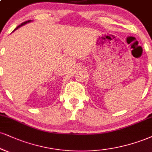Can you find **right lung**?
I'll return each instance as SVG.
<instances>
[{"label": "right lung", "mask_w": 152, "mask_h": 152, "mask_svg": "<svg viewBox=\"0 0 152 152\" xmlns=\"http://www.w3.org/2000/svg\"><path fill=\"white\" fill-rule=\"evenodd\" d=\"M30 21H31V20H27V21H25V22H24V23H22V24H21V25H18V26L17 27H16V28H15V30H14L13 31H15V30H17V29H18V28H19V27H20L23 26V25H25V24H26V23H30ZM13 31H12V32H13Z\"/></svg>", "instance_id": "right-lung-1"}]
</instances>
